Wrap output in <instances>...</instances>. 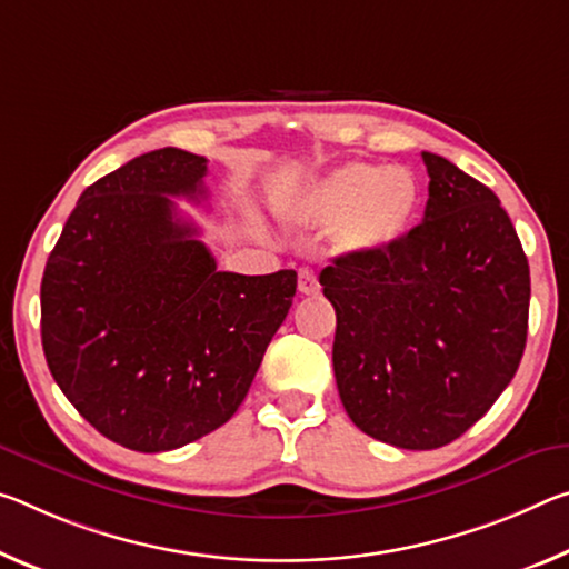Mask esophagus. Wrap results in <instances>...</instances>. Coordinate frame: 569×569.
Segmentation results:
<instances>
[{
    "mask_svg": "<svg viewBox=\"0 0 569 569\" xmlns=\"http://www.w3.org/2000/svg\"><path fill=\"white\" fill-rule=\"evenodd\" d=\"M299 291H301L303 296H313V293L321 291L317 276H313L311 270H306V268L299 270Z\"/></svg>",
    "mask_w": 569,
    "mask_h": 569,
    "instance_id": "esophagus-1",
    "label": "esophagus"
}]
</instances>
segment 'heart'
<instances>
[{"instance_id":"heart-1","label":"heart","mask_w":569,"mask_h":569,"mask_svg":"<svg viewBox=\"0 0 569 569\" xmlns=\"http://www.w3.org/2000/svg\"><path fill=\"white\" fill-rule=\"evenodd\" d=\"M418 207L410 169L351 161L306 184L283 214L301 228H337V246L347 252H380L408 236Z\"/></svg>"}]
</instances>
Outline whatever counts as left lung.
I'll use <instances>...</instances> for the list:
<instances>
[{
	"instance_id": "1",
	"label": "left lung",
	"mask_w": 569,
	"mask_h": 569,
	"mask_svg": "<svg viewBox=\"0 0 569 569\" xmlns=\"http://www.w3.org/2000/svg\"><path fill=\"white\" fill-rule=\"evenodd\" d=\"M426 218L392 248L321 270L337 311L333 377L355 426L432 450L483 418L527 345L529 263L499 197L422 151Z\"/></svg>"
}]
</instances>
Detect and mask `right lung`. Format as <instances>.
Here are the masks:
<instances>
[{
	"instance_id": "obj_1",
	"label": "right lung",
	"mask_w": 569,
	"mask_h": 569,
	"mask_svg": "<svg viewBox=\"0 0 569 569\" xmlns=\"http://www.w3.org/2000/svg\"><path fill=\"white\" fill-rule=\"evenodd\" d=\"M207 159L167 147L90 184L40 286L42 349L101 436L141 453L224 426L296 293V270H218L171 197L200 202Z\"/></svg>"
}]
</instances>
